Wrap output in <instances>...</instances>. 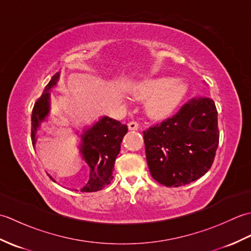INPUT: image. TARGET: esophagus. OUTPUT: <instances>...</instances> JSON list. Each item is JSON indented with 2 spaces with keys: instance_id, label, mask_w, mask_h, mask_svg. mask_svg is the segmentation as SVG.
<instances>
[{
  "instance_id": "1",
  "label": "esophagus",
  "mask_w": 251,
  "mask_h": 251,
  "mask_svg": "<svg viewBox=\"0 0 251 251\" xmlns=\"http://www.w3.org/2000/svg\"><path fill=\"white\" fill-rule=\"evenodd\" d=\"M127 126H128L129 130H138V128H139V125H138L137 122H129Z\"/></svg>"
}]
</instances>
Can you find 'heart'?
Segmentation results:
<instances>
[{
  "mask_svg": "<svg viewBox=\"0 0 251 251\" xmlns=\"http://www.w3.org/2000/svg\"><path fill=\"white\" fill-rule=\"evenodd\" d=\"M189 86L182 78L157 76L141 79L131 85L130 95L137 100H145L146 114L153 120L166 119L179 108Z\"/></svg>",
  "mask_w": 251,
  "mask_h": 251,
  "instance_id": "heart-1",
  "label": "heart"
}]
</instances>
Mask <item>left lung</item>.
Returning <instances> with one entry per match:
<instances>
[{"label":"left lung","instance_id":"8db88e82","mask_svg":"<svg viewBox=\"0 0 251 251\" xmlns=\"http://www.w3.org/2000/svg\"><path fill=\"white\" fill-rule=\"evenodd\" d=\"M152 177L166 186L189 184L214 163L218 145V112L214 100L192 99L177 114L143 131Z\"/></svg>","mask_w":251,"mask_h":251}]
</instances>
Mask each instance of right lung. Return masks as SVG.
<instances>
[{
  "label": "right lung",
  "mask_w": 251,
  "mask_h": 251,
  "mask_svg": "<svg viewBox=\"0 0 251 251\" xmlns=\"http://www.w3.org/2000/svg\"><path fill=\"white\" fill-rule=\"evenodd\" d=\"M60 77V72H57L46 85L41 98L36 101L32 110L31 116V138L32 143H36L37 130L42 123L47 120L50 112V92L55 87ZM128 128L125 124L115 121L111 117L102 116L93 125L85 127L77 136L81 139L79 152L84 162L90 169L87 183L81 189V192H96L103 189L113 179V169L115 158L121 150L123 138ZM52 181H55L50 177ZM56 182V181H55Z\"/></svg>",
  "instance_id": "right-lung-1"
}]
</instances>
